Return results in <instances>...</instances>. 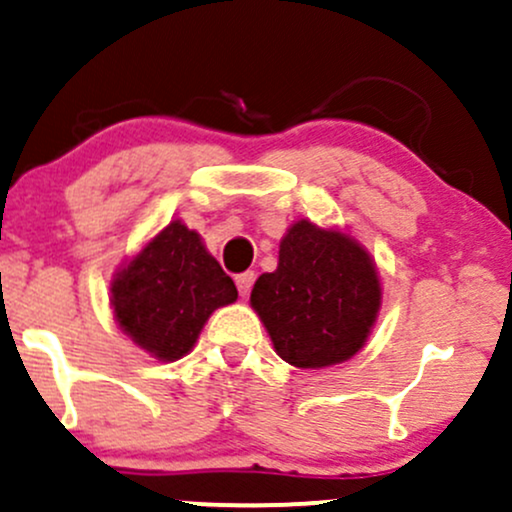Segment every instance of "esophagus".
<instances>
[{"instance_id":"esophagus-1","label":"esophagus","mask_w":512,"mask_h":512,"mask_svg":"<svg viewBox=\"0 0 512 512\" xmlns=\"http://www.w3.org/2000/svg\"><path fill=\"white\" fill-rule=\"evenodd\" d=\"M252 284H255V272H245V274H238V276H236L238 293H240V296H243V298L250 296Z\"/></svg>"}]
</instances>
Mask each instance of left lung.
I'll use <instances>...</instances> for the list:
<instances>
[{
  "label": "left lung",
  "instance_id": "obj_1",
  "mask_svg": "<svg viewBox=\"0 0 512 512\" xmlns=\"http://www.w3.org/2000/svg\"><path fill=\"white\" fill-rule=\"evenodd\" d=\"M250 303L286 363L325 368L366 344L380 281L354 238L298 221L281 240L279 267L255 281Z\"/></svg>",
  "mask_w": 512,
  "mask_h": 512
}]
</instances>
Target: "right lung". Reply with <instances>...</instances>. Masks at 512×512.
I'll list each match as a JSON object with an SVG mask.
<instances>
[{
	"mask_svg": "<svg viewBox=\"0 0 512 512\" xmlns=\"http://www.w3.org/2000/svg\"><path fill=\"white\" fill-rule=\"evenodd\" d=\"M115 320L161 361L185 356L204 322L238 289L209 255L199 233L173 221L113 281Z\"/></svg>",
	"mask_w": 512,
	"mask_h": 512,
	"instance_id": "right-lung-1",
	"label": "right lung"
}]
</instances>
